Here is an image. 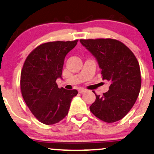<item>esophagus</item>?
Returning a JSON list of instances; mask_svg holds the SVG:
<instances>
[{
    "label": "esophagus",
    "mask_w": 154,
    "mask_h": 154,
    "mask_svg": "<svg viewBox=\"0 0 154 154\" xmlns=\"http://www.w3.org/2000/svg\"><path fill=\"white\" fill-rule=\"evenodd\" d=\"M86 91H87L86 89H84V88H79L78 90V92H80V93H82V92H85Z\"/></svg>",
    "instance_id": "34e87169"
}]
</instances>
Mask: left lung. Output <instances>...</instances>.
I'll return each mask as SVG.
<instances>
[{"instance_id":"left-lung-1","label":"left lung","mask_w":154,"mask_h":154,"mask_svg":"<svg viewBox=\"0 0 154 154\" xmlns=\"http://www.w3.org/2000/svg\"><path fill=\"white\" fill-rule=\"evenodd\" d=\"M97 59L103 79L110 81L109 90L90 107L94 116L106 123L125 117L139 95L141 86L140 66L134 54L120 41L112 38L80 39ZM95 93V92H94Z\"/></svg>"}]
</instances>
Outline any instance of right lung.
<instances>
[{
  "label": "right lung",
  "instance_id": "obj_1",
  "mask_svg": "<svg viewBox=\"0 0 154 154\" xmlns=\"http://www.w3.org/2000/svg\"><path fill=\"white\" fill-rule=\"evenodd\" d=\"M78 39L50 42L38 46L28 55L21 73V94L26 104L38 121L46 125L59 123L68 114L77 90L59 88L66 55Z\"/></svg>",
  "mask_w": 154,
  "mask_h": 154
}]
</instances>
